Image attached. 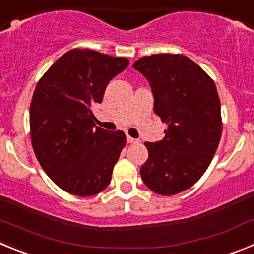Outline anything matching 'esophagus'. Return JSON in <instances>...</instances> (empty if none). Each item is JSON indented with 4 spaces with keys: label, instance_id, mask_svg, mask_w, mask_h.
I'll list each match as a JSON object with an SVG mask.
<instances>
[{
    "label": "esophagus",
    "instance_id": "1",
    "mask_svg": "<svg viewBox=\"0 0 254 254\" xmlns=\"http://www.w3.org/2000/svg\"><path fill=\"white\" fill-rule=\"evenodd\" d=\"M127 142H128V143H138L140 141H138L137 138H132L131 136H128V134H127Z\"/></svg>",
    "mask_w": 254,
    "mask_h": 254
}]
</instances>
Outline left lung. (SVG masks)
Segmentation results:
<instances>
[{"label":"left lung","instance_id":"obj_1","mask_svg":"<svg viewBox=\"0 0 254 254\" xmlns=\"http://www.w3.org/2000/svg\"><path fill=\"white\" fill-rule=\"evenodd\" d=\"M133 68L149 81L155 114L168 125L164 140L145 142L149 159L141 178L155 193L177 194L202 177L219 146L223 123L216 86L182 55L146 56Z\"/></svg>","mask_w":254,"mask_h":254}]
</instances>
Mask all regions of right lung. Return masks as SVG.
Listing matches in <instances>:
<instances>
[{"instance_id":"obj_1","label":"right lung","mask_w":254,"mask_h":254,"mask_svg":"<svg viewBox=\"0 0 254 254\" xmlns=\"http://www.w3.org/2000/svg\"><path fill=\"white\" fill-rule=\"evenodd\" d=\"M128 64L127 58L72 49L35 87L30 104L33 149L49 178L68 193L93 196L111 183L126 134L95 127L91 107L102 103L108 82Z\"/></svg>"}]
</instances>
